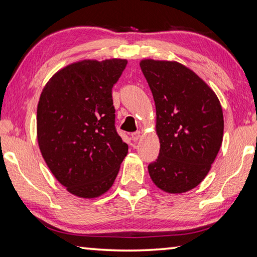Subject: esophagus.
<instances>
[{
	"instance_id": "obj_1",
	"label": "esophagus",
	"mask_w": 257,
	"mask_h": 257,
	"mask_svg": "<svg viewBox=\"0 0 257 257\" xmlns=\"http://www.w3.org/2000/svg\"><path fill=\"white\" fill-rule=\"evenodd\" d=\"M140 137H141V133L140 132H135V133L132 134V140L134 142H137L138 140H140Z\"/></svg>"
}]
</instances>
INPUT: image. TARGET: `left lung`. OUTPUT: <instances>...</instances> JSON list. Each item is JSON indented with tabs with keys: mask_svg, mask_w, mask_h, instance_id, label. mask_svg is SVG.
<instances>
[{
	"mask_svg": "<svg viewBox=\"0 0 257 257\" xmlns=\"http://www.w3.org/2000/svg\"><path fill=\"white\" fill-rule=\"evenodd\" d=\"M141 68L156 104L160 140L149 174L166 192H186L206 177L222 145L221 104L208 85L180 63L145 59Z\"/></svg>",
	"mask_w": 257,
	"mask_h": 257,
	"instance_id": "obj_1",
	"label": "left lung"
}]
</instances>
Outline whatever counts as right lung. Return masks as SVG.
I'll list each match as a JSON object with an SVG mask.
<instances>
[{
    "instance_id": "obj_1",
    "label": "right lung",
    "mask_w": 257,
    "mask_h": 257,
    "mask_svg": "<svg viewBox=\"0 0 257 257\" xmlns=\"http://www.w3.org/2000/svg\"><path fill=\"white\" fill-rule=\"evenodd\" d=\"M125 66V59L77 62L57 72L41 93V153L57 181L77 197L106 192L128 153L112 98Z\"/></svg>"
}]
</instances>
